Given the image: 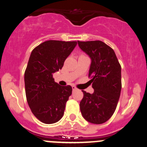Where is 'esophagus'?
Listing matches in <instances>:
<instances>
[{"mask_svg":"<svg viewBox=\"0 0 147 147\" xmlns=\"http://www.w3.org/2000/svg\"><path fill=\"white\" fill-rule=\"evenodd\" d=\"M72 90H73V91L76 90H77L76 87V86H72Z\"/></svg>","mask_w":147,"mask_h":147,"instance_id":"1","label":"esophagus"}]
</instances>
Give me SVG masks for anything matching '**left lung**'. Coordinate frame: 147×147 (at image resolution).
Instances as JSON below:
<instances>
[{
  "label": "left lung",
  "instance_id": "obj_1",
  "mask_svg": "<svg viewBox=\"0 0 147 147\" xmlns=\"http://www.w3.org/2000/svg\"><path fill=\"white\" fill-rule=\"evenodd\" d=\"M83 51L91 58L88 77L93 94L83 92L80 109L83 118L94 124L108 121L117 107L121 87V67L114 51L101 40L78 41Z\"/></svg>",
  "mask_w": 147,
  "mask_h": 147
}]
</instances>
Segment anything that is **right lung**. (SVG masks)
Returning a JSON list of instances; mask_svg holds the SVG:
<instances>
[{
    "instance_id": "obj_1",
    "label": "right lung",
    "mask_w": 147,
    "mask_h": 147,
    "mask_svg": "<svg viewBox=\"0 0 147 147\" xmlns=\"http://www.w3.org/2000/svg\"><path fill=\"white\" fill-rule=\"evenodd\" d=\"M76 41L47 40L31 52L24 72L26 100L33 114L42 123L52 124L62 118L71 86L55 82L53 74L61 69Z\"/></svg>"
}]
</instances>
